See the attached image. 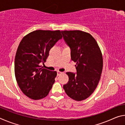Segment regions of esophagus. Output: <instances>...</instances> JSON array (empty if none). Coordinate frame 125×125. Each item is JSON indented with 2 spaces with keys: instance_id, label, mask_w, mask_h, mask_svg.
I'll return each instance as SVG.
<instances>
[{
  "instance_id": "34e87169",
  "label": "esophagus",
  "mask_w": 125,
  "mask_h": 125,
  "mask_svg": "<svg viewBox=\"0 0 125 125\" xmlns=\"http://www.w3.org/2000/svg\"><path fill=\"white\" fill-rule=\"evenodd\" d=\"M63 72H60V71H58L57 72V75H60L61 74H63Z\"/></svg>"
}]
</instances>
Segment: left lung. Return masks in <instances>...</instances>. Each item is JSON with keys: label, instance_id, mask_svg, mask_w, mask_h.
<instances>
[{"label": "left lung", "instance_id": "left-lung-1", "mask_svg": "<svg viewBox=\"0 0 125 125\" xmlns=\"http://www.w3.org/2000/svg\"><path fill=\"white\" fill-rule=\"evenodd\" d=\"M71 50V59L76 62L77 73L67 72L69 80L63 85L67 95L82 101L95 90L103 71V55L96 40L90 33L80 30L62 31Z\"/></svg>", "mask_w": 125, "mask_h": 125}]
</instances>
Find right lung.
Here are the masks:
<instances>
[{
    "mask_svg": "<svg viewBox=\"0 0 125 125\" xmlns=\"http://www.w3.org/2000/svg\"><path fill=\"white\" fill-rule=\"evenodd\" d=\"M62 38L60 30H38L28 33L21 41L15 58V75L25 95L33 100L45 98L51 89L57 72L42 68L51 48Z\"/></svg>",
    "mask_w": 125,
    "mask_h": 125,
    "instance_id": "obj_1",
    "label": "right lung"
}]
</instances>
